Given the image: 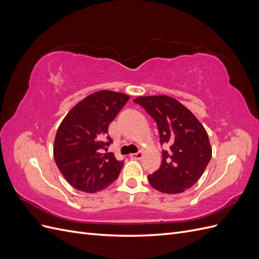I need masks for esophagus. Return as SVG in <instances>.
Listing matches in <instances>:
<instances>
[{"label":"esophagus","mask_w":259,"mask_h":259,"mask_svg":"<svg viewBox=\"0 0 259 259\" xmlns=\"http://www.w3.org/2000/svg\"><path fill=\"white\" fill-rule=\"evenodd\" d=\"M143 155H144V153L143 152H137V153H133V154H131L130 156L132 159H136V160H140L143 158Z\"/></svg>","instance_id":"1"}]
</instances>
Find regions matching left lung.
Segmentation results:
<instances>
[{
	"mask_svg": "<svg viewBox=\"0 0 259 259\" xmlns=\"http://www.w3.org/2000/svg\"><path fill=\"white\" fill-rule=\"evenodd\" d=\"M158 125L162 150L158 170L148 175L150 185L163 193H180L202 176L211 156L207 133L188 109L168 96H144L133 100Z\"/></svg>",
	"mask_w": 259,
	"mask_h": 259,
	"instance_id": "8db88e82",
	"label": "left lung"
}]
</instances>
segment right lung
Listing matches in <instances>:
<instances>
[{"mask_svg": "<svg viewBox=\"0 0 259 259\" xmlns=\"http://www.w3.org/2000/svg\"><path fill=\"white\" fill-rule=\"evenodd\" d=\"M125 94L100 91L84 98L66 115L54 143V158L67 182L75 189L94 193L117 179L123 161L112 152L108 127L127 103Z\"/></svg>", "mask_w": 259, "mask_h": 259, "instance_id": "right-lung-1", "label": "right lung"}]
</instances>
